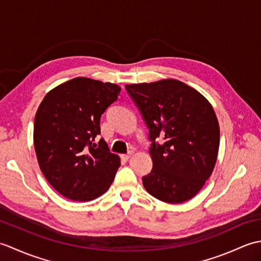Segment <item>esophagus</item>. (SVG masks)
I'll return each instance as SVG.
<instances>
[{
  "label": "esophagus",
  "mask_w": 261,
  "mask_h": 261,
  "mask_svg": "<svg viewBox=\"0 0 261 261\" xmlns=\"http://www.w3.org/2000/svg\"><path fill=\"white\" fill-rule=\"evenodd\" d=\"M131 156H132V152H129V153H125V154H121V158L123 160H127V159H130Z\"/></svg>",
  "instance_id": "1"
}]
</instances>
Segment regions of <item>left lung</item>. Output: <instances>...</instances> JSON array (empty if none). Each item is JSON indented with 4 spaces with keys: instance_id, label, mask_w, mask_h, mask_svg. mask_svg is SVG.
<instances>
[{
    "instance_id": "1",
    "label": "left lung",
    "mask_w": 261,
    "mask_h": 261,
    "mask_svg": "<svg viewBox=\"0 0 261 261\" xmlns=\"http://www.w3.org/2000/svg\"><path fill=\"white\" fill-rule=\"evenodd\" d=\"M149 129L152 169L142 177L147 192L178 204L201 191L218 158L220 126L212 105L177 80L125 85ZM162 137L164 142L158 143Z\"/></svg>"
}]
</instances>
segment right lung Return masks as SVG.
<instances>
[{
  "instance_id": "add662e5",
  "label": "right lung",
  "mask_w": 261,
  "mask_h": 261,
  "mask_svg": "<svg viewBox=\"0 0 261 261\" xmlns=\"http://www.w3.org/2000/svg\"><path fill=\"white\" fill-rule=\"evenodd\" d=\"M121 87L76 77L55 87L38 108L33 143L43 176L73 201H92L112 184L120 167L101 135L99 120L118 99Z\"/></svg>"
}]
</instances>
